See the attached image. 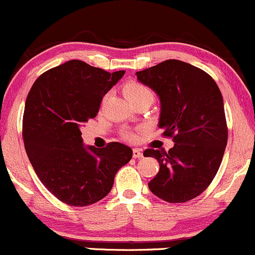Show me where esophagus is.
<instances>
[{
	"label": "esophagus",
	"instance_id": "obj_1",
	"mask_svg": "<svg viewBox=\"0 0 255 255\" xmlns=\"http://www.w3.org/2000/svg\"><path fill=\"white\" fill-rule=\"evenodd\" d=\"M133 157L134 158H140L142 157V152L140 149H133Z\"/></svg>",
	"mask_w": 255,
	"mask_h": 255
}]
</instances>
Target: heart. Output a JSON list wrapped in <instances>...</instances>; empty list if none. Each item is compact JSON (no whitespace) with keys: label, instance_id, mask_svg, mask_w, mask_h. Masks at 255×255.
Wrapping results in <instances>:
<instances>
[{"label":"heart","instance_id":"heart-1","mask_svg":"<svg viewBox=\"0 0 255 255\" xmlns=\"http://www.w3.org/2000/svg\"><path fill=\"white\" fill-rule=\"evenodd\" d=\"M123 94L127 98L128 102H133V100L138 99V98L145 97V96H152L149 87L142 85L140 82H136V81H129L123 87ZM123 138H126L127 140L135 141L138 139V132L135 130H125L122 133Z\"/></svg>","mask_w":255,"mask_h":255}]
</instances>
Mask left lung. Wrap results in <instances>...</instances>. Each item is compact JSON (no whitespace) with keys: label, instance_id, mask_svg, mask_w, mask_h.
Segmentation results:
<instances>
[{"label":"left lung","instance_id":"1","mask_svg":"<svg viewBox=\"0 0 255 255\" xmlns=\"http://www.w3.org/2000/svg\"><path fill=\"white\" fill-rule=\"evenodd\" d=\"M136 78L158 96V127L174 141L168 151H144L159 163L150 191L169 203L187 202L212 183L228 142L219 87L203 70L175 59L138 71Z\"/></svg>","mask_w":255,"mask_h":255}]
</instances>
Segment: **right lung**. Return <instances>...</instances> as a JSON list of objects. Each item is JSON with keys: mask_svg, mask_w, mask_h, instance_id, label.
I'll use <instances>...</instances> for the list:
<instances>
[{"mask_svg": "<svg viewBox=\"0 0 255 255\" xmlns=\"http://www.w3.org/2000/svg\"><path fill=\"white\" fill-rule=\"evenodd\" d=\"M125 71L110 74L85 61L69 60L35 81L23 117L27 157L44 186L70 206H89L110 192L117 170L133 151L121 142L85 146L81 126L94 119L103 98Z\"/></svg>", "mask_w": 255, "mask_h": 255, "instance_id": "right-lung-1", "label": "right lung"}]
</instances>
